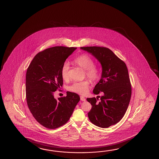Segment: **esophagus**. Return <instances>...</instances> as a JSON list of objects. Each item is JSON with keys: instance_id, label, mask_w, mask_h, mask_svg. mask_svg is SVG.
Returning <instances> with one entry per match:
<instances>
[{"instance_id": "esophagus-1", "label": "esophagus", "mask_w": 159, "mask_h": 159, "mask_svg": "<svg viewBox=\"0 0 159 159\" xmlns=\"http://www.w3.org/2000/svg\"><path fill=\"white\" fill-rule=\"evenodd\" d=\"M80 100L83 101H86V99H85V98L84 97H83V96H80Z\"/></svg>"}]
</instances>
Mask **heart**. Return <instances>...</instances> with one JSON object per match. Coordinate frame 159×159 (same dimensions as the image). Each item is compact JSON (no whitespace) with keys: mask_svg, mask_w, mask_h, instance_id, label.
Returning <instances> with one entry per match:
<instances>
[{"mask_svg":"<svg viewBox=\"0 0 159 159\" xmlns=\"http://www.w3.org/2000/svg\"><path fill=\"white\" fill-rule=\"evenodd\" d=\"M75 64L78 65L85 71V74L88 78L92 81H95L100 77V72L94 66V62L89 55L81 54L75 58L74 60ZM68 70L69 64L65 62L62 66L61 70V76L63 80H67L68 78ZM89 86L88 80L81 81H76L70 85L68 89L71 92L79 94H85L87 93Z\"/></svg>","mask_w":159,"mask_h":159,"instance_id":"b5f03b06","label":"heart"}]
</instances>
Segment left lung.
Here are the masks:
<instances>
[{
  "instance_id": "8db88e82",
  "label": "left lung",
  "mask_w": 159,
  "mask_h": 159,
  "mask_svg": "<svg viewBox=\"0 0 159 159\" xmlns=\"http://www.w3.org/2000/svg\"><path fill=\"white\" fill-rule=\"evenodd\" d=\"M80 49L93 56L102 67L100 80L93 92L98 94L101 92L102 96L98 101V98H87L92 106L88 116L94 125L107 128L120 122L129 105L131 86L126 65L108 48L90 46Z\"/></svg>"
}]
</instances>
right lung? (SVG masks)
I'll return each instance as SVG.
<instances>
[{
    "instance_id": "add662e5",
    "label": "right lung",
    "mask_w": 159,
    "mask_h": 159,
    "mask_svg": "<svg viewBox=\"0 0 159 159\" xmlns=\"http://www.w3.org/2000/svg\"><path fill=\"white\" fill-rule=\"evenodd\" d=\"M76 48L55 46L38 53L26 74V98L36 120L50 129L67 123L80 101L78 94L68 92L57 100L54 93L62 87V66Z\"/></svg>"
}]
</instances>
